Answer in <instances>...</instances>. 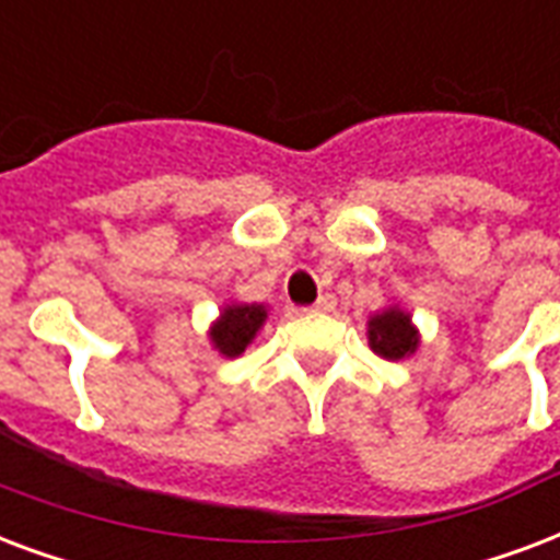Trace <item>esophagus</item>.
I'll return each instance as SVG.
<instances>
[{
  "instance_id": "esophagus-1",
  "label": "esophagus",
  "mask_w": 560,
  "mask_h": 560,
  "mask_svg": "<svg viewBox=\"0 0 560 560\" xmlns=\"http://www.w3.org/2000/svg\"><path fill=\"white\" fill-rule=\"evenodd\" d=\"M335 308H337V299L331 296V293H323V296H319L317 302L311 305V311H314V314H331Z\"/></svg>"
}]
</instances>
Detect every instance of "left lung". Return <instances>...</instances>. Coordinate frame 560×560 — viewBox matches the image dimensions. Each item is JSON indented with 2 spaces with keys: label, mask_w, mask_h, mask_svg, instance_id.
Returning a JSON list of instances; mask_svg holds the SVG:
<instances>
[{
  "label": "left lung",
  "mask_w": 560,
  "mask_h": 560,
  "mask_svg": "<svg viewBox=\"0 0 560 560\" xmlns=\"http://www.w3.org/2000/svg\"><path fill=\"white\" fill-rule=\"evenodd\" d=\"M366 337H370V349L375 355L387 358V361H402L420 347V331L413 328L411 314L399 305L373 314L366 323Z\"/></svg>",
  "instance_id": "obj_1"
}]
</instances>
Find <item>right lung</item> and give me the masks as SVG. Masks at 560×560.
Returning <instances> with one entry per match:
<instances>
[{
	"instance_id": "obj_1",
	"label": "right lung",
	"mask_w": 560,
	"mask_h": 560,
	"mask_svg": "<svg viewBox=\"0 0 560 560\" xmlns=\"http://www.w3.org/2000/svg\"><path fill=\"white\" fill-rule=\"evenodd\" d=\"M267 308L264 305H225L220 317L211 326L213 349L225 358H237L246 352L255 335L261 331Z\"/></svg>"
}]
</instances>
